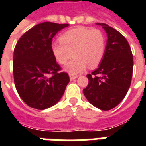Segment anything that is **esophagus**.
I'll use <instances>...</instances> for the list:
<instances>
[{
    "instance_id": "1",
    "label": "esophagus",
    "mask_w": 146,
    "mask_h": 146,
    "mask_svg": "<svg viewBox=\"0 0 146 146\" xmlns=\"http://www.w3.org/2000/svg\"><path fill=\"white\" fill-rule=\"evenodd\" d=\"M77 77H78V76H73V75L70 76V80H74Z\"/></svg>"
}]
</instances>
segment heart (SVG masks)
I'll return each mask as SVG.
<instances>
[{
	"instance_id": "obj_1",
	"label": "heart",
	"mask_w": 146,
	"mask_h": 146,
	"mask_svg": "<svg viewBox=\"0 0 146 146\" xmlns=\"http://www.w3.org/2000/svg\"><path fill=\"white\" fill-rule=\"evenodd\" d=\"M106 40L98 29L80 26L66 31L60 37V42H53L51 51L60 64H65L66 70L72 75L81 73L89 65L95 68L104 57Z\"/></svg>"
}]
</instances>
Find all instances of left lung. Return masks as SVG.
Masks as SVG:
<instances>
[{"label": "left lung", "mask_w": 146, "mask_h": 146, "mask_svg": "<svg viewBox=\"0 0 146 146\" xmlns=\"http://www.w3.org/2000/svg\"><path fill=\"white\" fill-rule=\"evenodd\" d=\"M106 31L107 46L99 66L88 74L89 83L83 93L92 104L109 111L120 104L131 84L133 58L126 38L115 29L97 23Z\"/></svg>", "instance_id": "obj_1"}]
</instances>
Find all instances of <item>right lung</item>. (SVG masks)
<instances>
[{
    "instance_id": "obj_1",
    "label": "right lung",
    "mask_w": 146,
    "mask_h": 146,
    "mask_svg": "<svg viewBox=\"0 0 146 146\" xmlns=\"http://www.w3.org/2000/svg\"><path fill=\"white\" fill-rule=\"evenodd\" d=\"M69 24L44 22L35 25L18 40L13 72L17 91L31 108L44 110L54 105L70 82L51 51L52 38Z\"/></svg>"
}]
</instances>
